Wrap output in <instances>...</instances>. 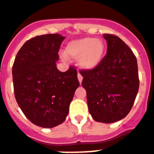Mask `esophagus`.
Here are the masks:
<instances>
[{
	"label": "esophagus",
	"mask_w": 154,
	"mask_h": 154,
	"mask_svg": "<svg viewBox=\"0 0 154 154\" xmlns=\"http://www.w3.org/2000/svg\"><path fill=\"white\" fill-rule=\"evenodd\" d=\"M77 78H78V81H79L80 83H82V79H83V77H82V75L80 74L79 72H78V73H77Z\"/></svg>",
	"instance_id": "1"
}]
</instances>
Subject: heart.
I'll list each match as a JSON object with an SVG mask.
<instances>
[{
    "label": "heart",
    "mask_w": 154,
    "mask_h": 154,
    "mask_svg": "<svg viewBox=\"0 0 154 154\" xmlns=\"http://www.w3.org/2000/svg\"><path fill=\"white\" fill-rule=\"evenodd\" d=\"M105 53V44L101 39L85 37L72 41L67 46L65 54L75 58L82 69L90 70L100 64Z\"/></svg>",
    "instance_id": "b5f03b06"
}]
</instances>
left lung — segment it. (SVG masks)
<instances>
[{
	"label": "left lung",
	"instance_id": "obj_1",
	"mask_svg": "<svg viewBox=\"0 0 154 154\" xmlns=\"http://www.w3.org/2000/svg\"><path fill=\"white\" fill-rule=\"evenodd\" d=\"M107 51L94 69L80 70L89 111L97 122L119 121L131 111L139 90L137 60L118 36L104 34Z\"/></svg>",
	"mask_w": 154,
	"mask_h": 154
}]
</instances>
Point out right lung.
<instances>
[{"label":"right lung","mask_w":154,"mask_h":154,"mask_svg":"<svg viewBox=\"0 0 154 154\" xmlns=\"http://www.w3.org/2000/svg\"><path fill=\"white\" fill-rule=\"evenodd\" d=\"M64 36L38 35L26 42L12 69L14 95L26 118L37 126L51 128L66 119L75 90L80 85L77 69L56 68Z\"/></svg>","instance_id":"obj_1"}]
</instances>
